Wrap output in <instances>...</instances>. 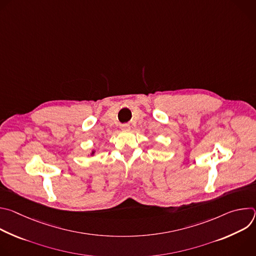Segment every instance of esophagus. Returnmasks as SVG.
<instances>
[{
	"mask_svg": "<svg viewBox=\"0 0 256 256\" xmlns=\"http://www.w3.org/2000/svg\"><path fill=\"white\" fill-rule=\"evenodd\" d=\"M130 128V126L128 124H122V130H128Z\"/></svg>",
	"mask_w": 256,
	"mask_h": 256,
	"instance_id": "esophagus-1",
	"label": "esophagus"
}]
</instances>
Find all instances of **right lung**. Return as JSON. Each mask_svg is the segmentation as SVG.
I'll list each match as a JSON object with an SVG mask.
<instances>
[{
	"label": "right lung",
	"instance_id": "obj_1",
	"mask_svg": "<svg viewBox=\"0 0 256 256\" xmlns=\"http://www.w3.org/2000/svg\"><path fill=\"white\" fill-rule=\"evenodd\" d=\"M94 153H95V151H92V153H91V155H94Z\"/></svg>",
	"mask_w": 256,
	"mask_h": 256
}]
</instances>
